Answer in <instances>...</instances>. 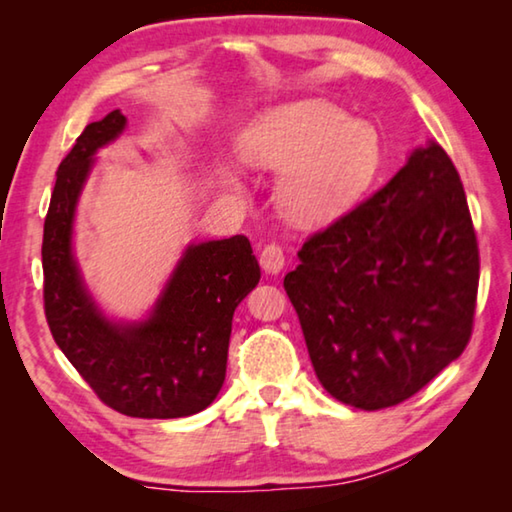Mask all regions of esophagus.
Instances as JSON below:
<instances>
[{"instance_id": "34e87169", "label": "esophagus", "mask_w": 512, "mask_h": 512, "mask_svg": "<svg viewBox=\"0 0 512 512\" xmlns=\"http://www.w3.org/2000/svg\"><path fill=\"white\" fill-rule=\"evenodd\" d=\"M259 264H262V268H264V273H268V275H277L284 268V253H282V248L277 246V244H271V246H266L264 250H262V255H259Z\"/></svg>"}]
</instances>
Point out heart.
<instances>
[{
    "label": "heart",
    "instance_id": "heart-1",
    "mask_svg": "<svg viewBox=\"0 0 512 512\" xmlns=\"http://www.w3.org/2000/svg\"><path fill=\"white\" fill-rule=\"evenodd\" d=\"M237 149L253 167L282 173L277 205L298 225L343 216L366 194L384 160L377 126L323 99L266 110L244 128Z\"/></svg>",
    "mask_w": 512,
    "mask_h": 512
}]
</instances>
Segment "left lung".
Masks as SVG:
<instances>
[{
    "mask_svg": "<svg viewBox=\"0 0 512 512\" xmlns=\"http://www.w3.org/2000/svg\"><path fill=\"white\" fill-rule=\"evenodd\" d=\"M298 257L284 289L318 381L343 404L409 400L470 341L479 246L461 176L436 142Z\"/></svg>",
    "mask_w": 512,
    "mask_h": 512,
    "instance_id": "obj_1",
    "label": "left lung"
}]
</instances>
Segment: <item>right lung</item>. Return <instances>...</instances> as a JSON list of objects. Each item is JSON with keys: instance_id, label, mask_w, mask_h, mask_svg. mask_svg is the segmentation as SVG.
Returning a JSON list of instances; mask_svg holds the SVG:
<instances>
[{"instance_id": "add662e5", "label": "right lung", "mask_w": 512, "mask_h": 512, "mask_svg": "<svg viewBox=\"0 0 512 512\" xmlns=\"http://www.w3.org/2000/svg\"><path fill=\"white\" fill-rule=\"evenodd\" d=\"M119 110L92 121L60 162L42 237L45 314L69 363L101 402L131 418H187L219 395L232 316L259 282L244 235L189 244L142 320L103 314L74 255L76 205L94 155L124 133Z\"/></svg>"}]
</instances>
